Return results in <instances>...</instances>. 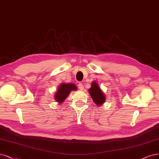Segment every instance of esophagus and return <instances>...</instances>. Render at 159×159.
<instances>
[{
  "instance_id": "obj_1",
  "label": "esophagus",
  "mask_w": 159,
  "mask_h": 159,
  "mask_svg": "<svg viewBox=\"0 0 159 159\" xmlns=\"http://www.w3.org/2000/svg\"><path fill=\"white\" fill-rule=\"evenodd\" d=\"M78 88H79L80 90H83V89H84V85H83V84H82V83H79L78 85Z\"/></svg>"
}]
</instances>
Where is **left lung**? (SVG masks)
<instances>
[{
	"label": "left lung",
	"instance_id": "left-lung-1",
	"mask_svg": "<svg viewBox=\"0 0 159 159\" xmlns=\"http://www.w3.org/2000/svg\"><path fill=\"white\" fill-rule=\"evenodd\" d=\"M90 95L94 102L97 105H101L105 101V96L96 82H93L91 87L89 89Z\"/></svg>",
	"mask_w": 159,
	"mask_h": 159
}]
</instances>
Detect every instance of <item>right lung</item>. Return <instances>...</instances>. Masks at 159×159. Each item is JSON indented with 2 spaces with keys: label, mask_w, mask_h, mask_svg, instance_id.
Returning a JSON list of instances; mask_svg holds the SVG:
<instances>
[{
  "label": "right lung",
  "mask_w": 159,
  "mask_h": 159,
  "mask_svg": "<svg viewBox=\"0 0 159 159\" xmlns=\"http://www.w3.org/2000/svg\"><path fill=\"white\" fill-rule=\"evenodd\" d=\"M77 87L73 84H62L59 86L58 89L55 94V100L59 103H62L71 91L76 90Z\"/></svg>",
  "instance_id": "1"
}]
</instances>
